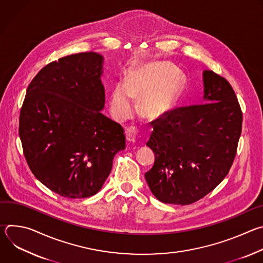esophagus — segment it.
<instances>
[{"mask_svg": "<svg viewBox=\"0 0 263 263\" xmlns=\"http://www.w3.org/2000/svg\"><path fill=\"white\" fill-rule=\"evenodd\" d=\"M126 137L127 140L130 142H135L137 137V130L135 127H130L126 130Z\"/></svg>", "mask_w": 263, "mask_h": 263, "instance_id": "esophagus-1", "label": "esophagus"}]
</instances>
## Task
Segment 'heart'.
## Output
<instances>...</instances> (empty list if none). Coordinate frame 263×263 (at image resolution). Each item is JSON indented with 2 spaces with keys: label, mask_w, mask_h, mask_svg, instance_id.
<instances>
[{
  "label": "heart",
  "mask_w": 263,
  "mask_h": 263,
  "mask_svg": "<svg viewBox=\"0 0 263 263\" xmlns=\"http://www.w3.org/2000/svg\"><path fill=\"white\" fill-rule=\"evenodd\" d=\"M184 83L182 74L166 62L149 63L132 72L127 83L119 82L110 93V110L118 121L129 119L134 109V99L142 98L140 112L146 118H156L177 101Z\"/></svg>",
  "instance_id": "1"
}]
</instances>
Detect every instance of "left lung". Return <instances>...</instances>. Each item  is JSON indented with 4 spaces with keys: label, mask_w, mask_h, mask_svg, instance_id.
I'll use <instances>...</instances> for the list:
<instances>
[{
    "label": "left lung",
    "mask_w": 263,
    "mask_h": 263,
    "mask_svg": "<svg viewBox=\"0 0 263 263\" xmlns=\"http://www.w3.org/2000/svg\"><path fill=\"white\" fill-rule=\"evenodd\" d=\"M203 103L166 111L153 121L146 145L155 153L144 177L161 202L190 205L223 180L234 161L242 112L230 83L204 70Z\"/></svg>",
    "instance_id": "obj_1"
}]
</instances>
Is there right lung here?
Listing matches in <instances>:
<instances>
[{"label": "right lung", "instance_id": "right-lung-1", "mask_svg": "<svg viewBox=\"0 0 263 263\" xmlns=\"http://www.w3.org/2000/svg\"><path fill=\"white\" fill-rule=\"evenodd\" d=\"M103 56L72 54L40 70L20 115L27 163L44 185L69 199L96 195L115 155L126 146L124 128L101 114Z\"/></svg>", "mask_w": 263, "mask_h": 263}]
</instances>
